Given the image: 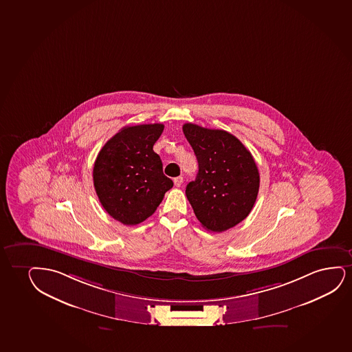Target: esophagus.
<instances>
[{
	"label": "esophagus",
	"instance_id": "1",
	"mask_svg": "<svg viewBox=\"0 0 352 352\" xmlns=\"http://www.w3.org/2000/svg\"><path fill=\"white\" fill-rule=\"evenodd\" d=\"M175 186L176 187H181L183 183V177L182 176H178V177L175 178L174 179Z\"/></svg>",
	"mask_w": 352,
	"mask_h": 352
}]
</instances>
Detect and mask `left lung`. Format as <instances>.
I'll use <instances>...</instances> for the list:
<instances>
[{
	"label": "left lung",
	"mask_w": 352,
	"mask_h": 352,
	"mask_svg": "<svg viewBox=\"0 0 352 352\" xmlns=\"http://www.w3.org/2000/svg\"><path fill=\"white\" fill-rule=\"evenodd\" d=\"M199 173L186 188L196 218L206 230L223 232L243 221L254 207L259 173L251 152L223 129L184 124Z\"/></svg>",
	"instance_id": "left-lung-1"
}]
</instances>
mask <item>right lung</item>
<instances>
[{"label": "right lung", "mask_w": 352, "mask_h": 352, "mask_svg": "<svg viewBox=\"0 0 352 352\" xmlns=\"http://www.w3.org/2000/svg\"><path fill=\"white\" fill-rule=\"evenodd\" d=\"M163 129L162 124L124 127L96 157L93 179L98 200L124 225H138L151 217L174 186L153 151Z\"/></svg>", "instance_id": "right-lung-1"}]
</instances>
